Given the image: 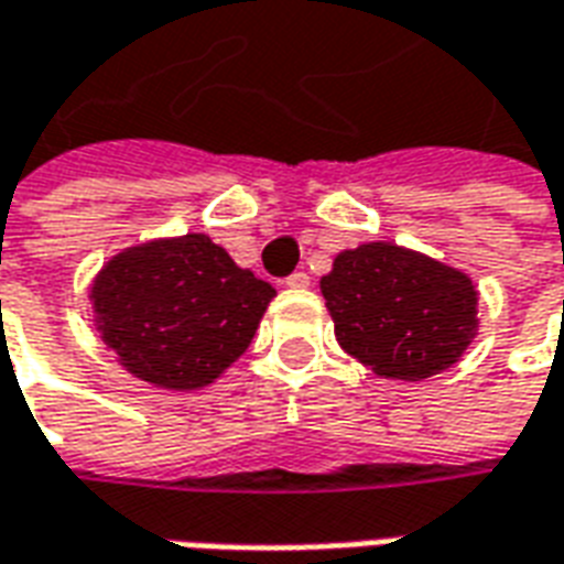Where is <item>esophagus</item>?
I'll list each match as a JSON object with an SVG mask.
<instances>
[{
    "label": "esophagus",
    "instance_id": "obj_1",
    "mask_svg": "<svg viewBox=\"0 0 564 564\" xmlns=\"http://www.w3.org/2000/svg\"><path fill=\"white\" fill-rule=\"evenodd\" d=\"M283 283H286L290 290H305V286H311V278H307L305 271H293V274H290Z\"/></svg>",
    "mask_w": 564,
    "mask_h": 564
}]
</instances>
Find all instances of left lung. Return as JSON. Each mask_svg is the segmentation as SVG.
Wrapping results in <instances>:
<instances>
[{
	"instance_id": "8db88e82",
	"label": "left lung",
	"mask_w": 564,
	"mask_h": 564,
	"mask_svg": "<svg viewBox=\"0 0 564 564\" xmlns=\"http://www.w3.org/2000/svg\"><path fill=\"white\" fill-rule=\"evenodd\" d=\"M319 290L338 344L380 378H432L477 332L471 278L399 245L344 250Z\"/></svg>"
}]
</instances>
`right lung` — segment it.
Returning <instances> with one entry per match:
<instances>
[{"label": "right lung", "mask_w": 564, "mask_h": 564, "mask_svg": "<svg viewBox=\"0 0 564 564\" xmlns=\"http://www.w3.org/2000/svg\"><path fill=\"white\" fill-rule=\"evenodd\" d=\"M102 341L129 375L196 390L245 354L274 286L238 269L208 235L117 253L93 283Z\"/></svg>", "instance_id": "obj_1"}]
</instances>
